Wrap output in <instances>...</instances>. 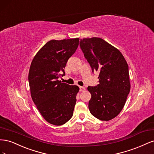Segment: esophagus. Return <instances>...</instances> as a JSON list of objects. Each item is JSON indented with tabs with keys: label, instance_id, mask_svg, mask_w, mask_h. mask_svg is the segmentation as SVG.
<instances>
[{
	"label": "esophagus",
	"instance_id": "1",
	"mask_svg": "<svg viewBox=\"0 0 154 154\" xmlns=\"http://www.w3.org/2000/svg\"><path fill=\"white\" fill-rule=\"evenodd\" d=\"M85 90V88L84 87H80V91L83 92Z\"/></svg>",
	"mask_w": 154,
	"mask_h": 154
}]
</instances>
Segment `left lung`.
<instances>
[{
	"label": "left lung",
	"instance_id": "1",
	"mask_svg": "<svg viewBox=\"0 0 154 154\" xmlns=\"http://www.w3.org/2000/svg\"><path fill=\"white\" fill-rule=\"evenodd\" d=\"M80 46L92 72L98 71L99 84L87 87L91 94L90 112L109 121L122 111L130 90L128 66L120 51L100 38L80 40Z\"/></svg>",
	"mask_w": 154,
	"mask_h": 154
}]
</instances>
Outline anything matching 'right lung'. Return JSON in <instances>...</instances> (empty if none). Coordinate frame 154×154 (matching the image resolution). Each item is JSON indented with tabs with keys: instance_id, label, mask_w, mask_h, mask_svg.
I'll list each match as a JSON object with an SVG mask.
<instances>
[{
	"instance_id": "right-lung-1",
	"label": "right lung",
	"mask_w": 154,
	"mask_h": 154,
	"mask_svg": "<svg viewBox=\"0 0 154 154\" xmlns=\"http://www.w3.org/2000/svg\"><path fill=\"white\" fill-rule=\"evenodd\" d=\"M79 40H50L31 64L28 80L32 100L43 118L54 125L65 124L73 115L79 87L62 83L58 78L65 75L64 68L77 49Z\"/></svg>"
}]
</instances>
